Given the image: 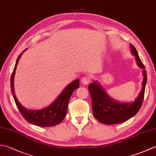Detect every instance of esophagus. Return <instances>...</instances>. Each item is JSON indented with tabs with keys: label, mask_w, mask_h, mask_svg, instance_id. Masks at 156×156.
<instances>
[{
	"label": "esophagus",
	"mask_w": 156,
	"mask_h": 156,
	"mask_svg": "<svg viewBox=\"0 0 156 156\" xmlns=\"http://www.w3.org/2000/svg\"><path fill=\"white\" fill-rule=\"evenodd\" d=\"M92 80V78L90 76H84L83 78H82V82L83 83V84L84 85H87L88 84L89 82H90Z\"/></svg>",
	"instance_id": "esophagus-1"
}]
</instances>
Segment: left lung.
Segmentation results:
<instances>
[{
    "mask_svg": "<svg viewBox=\"0 0 156 156\" xmlns=\"http://www.w3.org/2000/svg\"><path fill=\"white\" fill-rule=\"evenodd\" d=\"M131 53L135 56L139 67L145 69V66L139 57L134 46L130 44ZM143 87L138 97L132 102H118L107 94L105 89L97 81L88 86V90L92 98V108L94 117L102 123L107 125L118 124L128 120L137 113L144 101L145 85L147 82V73L144 69Z\"/></svg>",
    "mask_w": 156,
    "mask_h": 156,
    "instance_id": "left-lung-1",
    "label": "left lung"
}]
</instances>
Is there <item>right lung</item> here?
Returning <instances> with one entry per match:
<instances>
[{
    "instance_id": "right-lung-1",
    "label": "right lung",
    "mask_w": 156,
    "mask_h": 156,
    "mask_svg": "<svg viewBox=\"0 0 156 156\" xmlns=\"http://www.w3.org/2000/svg\"><path fill=\"white\" fill-rule=\"evenodd\" d=\"M25 50L26 49L23 51ZM21 55L22 54H20L16 59L11 78V88L16 107L25 120H27L33 125L44 127H51V126H55L59 124L66 117L68 105L72 94L76 89L80 87V82H79L80 80L79 79H77L68 84L62 91V93L59 95V97L55 99V101L49 107L40 109V110H30V109L25 108L19 103L17 98L15 97L14 92L15 74L16 66H17Z\"/></svg>"
}]
</instances>
